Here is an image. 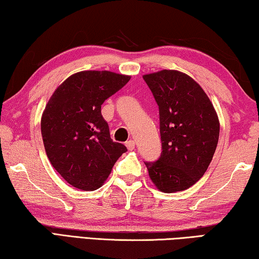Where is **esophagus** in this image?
<instances>
[{"label":"esophagus","instance_id":"34e87169","mask_svg":"<svg viewBox=\"0 0 259 259\" xmlns=\"http://www.w3.org/2000/svg\"><path fill=\"white\" fill-rule=\"evenodd\" d=\"M125 144L128 150H134L135 149V142L133 141V140H128V141H127Z\"/></svg>","mask_w":259,"mask_h":259}]
</instances>
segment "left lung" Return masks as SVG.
Returning a JSON list of instances; mask_svg holds the SVG:
<instances>
[{"label": "left lung", "mask_w": 259, "mask_h": 259, "mask_svg": "<svg viewBox=\"0 0 259 259\" xmlns=\"http://www.w3.org/2000/svg\"><path fill=\"white\" fill-rule=\"evenodd\" d=\"M159 107L162 151L146 162L149 178L161 192L184 191L209 166L220 138V120L205 91L189 75L164 69L143 75Z\"/></svg>", "instance_id": "1"}]
</instances>
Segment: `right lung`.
Segmentation results:
<instances>
[{"mask_svg":"<svg viewBox=\"0 0 259 259\" xmlns=\"http://www.w3.org/2000/svg\"><path fill=\"white\" fill-rule=\"evenodd\" d=\"M131 79L108 70L72 74L54 91L40 119L45 152L67 183L84 191L102 187L122 153L113 142L101 106Z\"/></svg>","mask_w":259,"mask_h":259,"instance_id":"add662e5","label":"right lung"}]
</instances>
